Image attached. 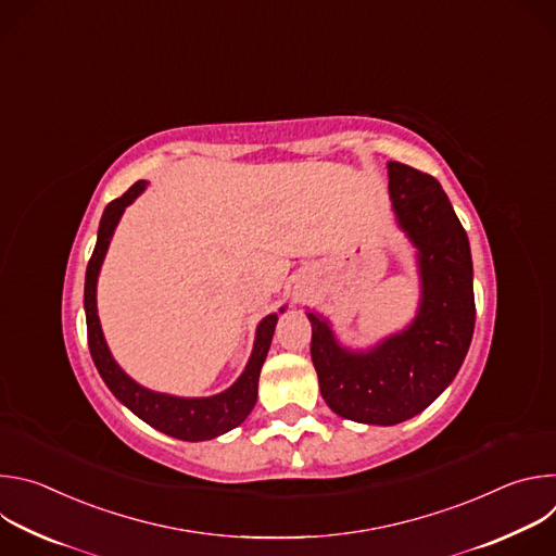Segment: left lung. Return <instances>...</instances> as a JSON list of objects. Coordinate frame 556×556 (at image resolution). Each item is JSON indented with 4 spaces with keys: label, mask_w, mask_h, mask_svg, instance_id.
I'll use <instances>...</instances> for the list:
<instances>
[{
    "label": "left lung",
    "mask_w": 556,
    "mask_h": 556,
    "mask_svg": "<svg viewBox=\"0 0 556 556\" xmlns=\"http://www.w3.org/2000/svg\"><path fill=\"white\" fill-rule=\"evenodd\" d=\"M389 198L399 228L416 249L420 301L414 321L367 350L339 343L319 312L309 354L328 407L341 418L391 427L425 412L453 382L475 328L472 262L440 182L403 163H389Z\"/></svg>",
    "instance_id": "8db88e82"
}]
</instances>
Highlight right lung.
Returning a JSON list of instances; mask_svg holds the SVG:
<instances>
[{"mask_svg":"<svg viewBox=\"0 0 556 556\" xmlns=\"http://www.w3.org/2000/svg\"><path fill=\"white\" fill-rule=\"evenodd\" d=\"M147 189L144 180H138L127 193L110 202L103 211L97 247L90 257L88 270H86V292H84V307H86V321H88V343L92 361L110 387V391L116 399L140 420H144L149 427L163 431L172 438L187 440V442H202L213 440L235 427H240L249 414L253 412L257 403V384H260V371L268 356L270 341L277 326V312L264 316L257 326L253 354L240 374L228 389L215 395H206V399H180V395L151 391L142 384H138L131 376H127L121 365L114 361L108 341L101 330L99 309H97V283L99 273L103 266V260L108 255L112 235L125 213V208ZM286 307H279L283 312Z\"/></svg>","mask_w":556,"mask_h":556,"instance_id":"right-lung-1","label":"right lung"}]
</instances>
